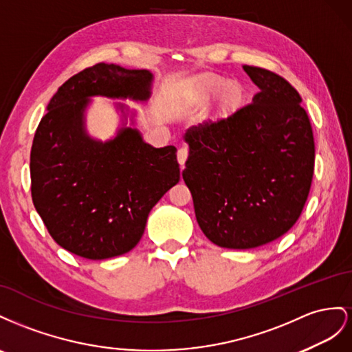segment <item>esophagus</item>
Masks as SVG:
<instances>
[{
    "mask_svg": "<svg viewBox=\"0 0 352 352\" xmlns=\"http://www.w3.org/2000/svg\"><path fill=\"white\" fill-rule=\"evenodd\" d=\"M187 157H188V150H187L186 147L178 148V152H177V159H178V164L182 165V168L184 166Z\"/></svg>",
    "mask_w": 352,
    "mask_h": 352,
    "instance_id": "obj_1",
    "label": "esophagus"
}]
</instances>
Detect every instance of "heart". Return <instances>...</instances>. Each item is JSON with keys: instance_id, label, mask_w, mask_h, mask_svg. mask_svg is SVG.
Segmentation results:
<instances>
[{"instance_id": "heart-1", "label": "heart", "mask_w": 352, "mask_h": 352, "mask_svg": "<svg viewBox=\"0 0 352 352\" xmlns=\"http://www.w3.org/2000/svg\"><path fill=\"white\" fill-rule=\"evenodd\" d=\"M192 94L196 102L199 103H208L215 96L218 97V110L221 115H227L236 110L242 102V88L234 82H228L224 78L214 76V75H205L196 78L192 85Z\"/></svg>"}]
</instances>
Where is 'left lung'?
I'll return each instance as SVG.
<instances>
[{"label": "left lung", "mask_w": 352, "mask_h": 352, "mask_svg": "<svg viewBox=\"0 0 352 352\" xmlns=\"http://www.w3.org/2000/svg\"><path fill=\"white\" fill-rule=\"evenodd\" d=\"M252 103L217 122L190 126L184 183L197 224L219 248L254 249L298 221L314 173V137L302 98L286 79L243 66Z\"/></svg>", "instance_id": "8db88e82"}]
</instances>
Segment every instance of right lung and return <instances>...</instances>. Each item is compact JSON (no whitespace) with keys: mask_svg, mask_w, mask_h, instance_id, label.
I'll return each mask as SVG.
<instances>
[{"mask_svg":"<svg viewBox=\"0 0 352 352\" xmlns=\"http://www.w3.org/2000/svg\"><path fill=\"white\" fill-rule=\"evenodd\" d=\"M153 81L146 69L97 63L50 100L32 143L31 190L48 233L69 252L87 259L129 252L150 210L179 182L177 148L146 143L135 109L113 103L119 125L107 140L87 128L94 97L147 103Z\"/></svg>","mask_w":352,"mask_h":352,"instance_id":"obj_1","label":"right lung"}]
</instances>
